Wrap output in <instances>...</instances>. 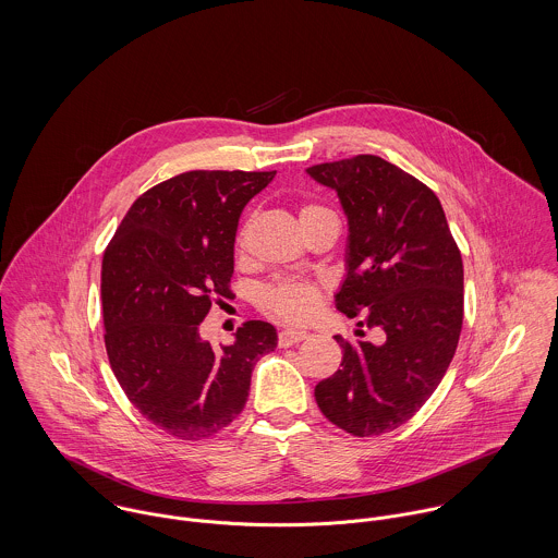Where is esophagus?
Wrapping results in <instances>:
<instances>
[{
	"mask_svg": "<svg viewBox=\"0 0 558 558\" xmlns=\"http://www.w3.org/2000/svg\"><path fill=\"white\" fill-rule=\"evenodd\" d=\"M310 337V332L307 330H303V328H283L281 332H279V345H294V343H299V341H303V339H307Z\"/></svg>",
	"mask_w": 558,
	"mask_h": 558,
	"instance_id": "34e87169",
	"label": "esophagus"
}]
</instances>
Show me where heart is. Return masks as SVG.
Instances as JSON below:
<instances>
[{
    "instance_id": "obj_1",
    "label": "heart",
    "mask_w": 558,
    "mask_h": 558,
    "mask_svg": "<svg viewBox=\"0 0 558 558\" xmlns=\"http://www.w3.org/2000/svg\"><path fill=\"white\" fill-rule=\"evenodd\" d=\"M318 210H324V208L305 206L301 210V219L310 217ZM318 301V286L312 281H305V279H281L277 283L266 286L259 294V303L266 314H270L275 318L288 319V322L310 318L316 312Z\"/></svg>"
}]
</instances>
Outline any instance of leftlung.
<instances>
[{
    "instance_id": "obj_1",
    "label": "left lung",
    "mask_w": 558,
    "mask_h": 558,
    "mask_svg": "<svg viewBox=\"0 0 558 558\" xmlns=\"http://www.w3.org/2000/svg\"><path fill=\"white\" fill-rule=\"evenodd\" d=\"M307 173L337 193L348 219L335 305L383 330L378 343L335 335L341 369L318 383L316 401L348 434L380 436L412 418L449 369L464 318L462 255L436 193L398 165L359 155Z\"/></svg>"
}]
</instances>
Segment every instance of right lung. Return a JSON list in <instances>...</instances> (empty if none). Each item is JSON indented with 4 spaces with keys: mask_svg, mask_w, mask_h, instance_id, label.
Masks as SVG:
<instances>
[{
    "mask_svg": "<svg viewBox=\"0 0 558 558\" xmlns=\"http://www.w3.org/2000/svg\"><path fill=\"white\" fill-rule=\"evenodd\" d=\"M277 171H186L135 199L100 272L105 348L131 403L180 440L210 438L246 403L277 330L248 319L215 350L199 324L230 296L242 208Z\"/></svg>",
    "mask_w": 558,
    "mask_h": 558,
    "instance_id": "1",
    "label": "right lung"
}]
</instances>
